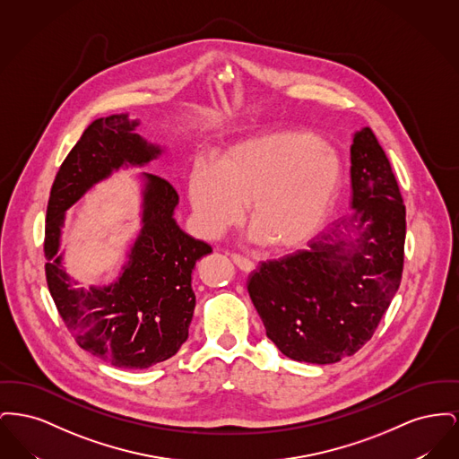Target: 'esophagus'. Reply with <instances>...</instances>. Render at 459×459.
<instances>
[{
	"mask_svg": "<svg viewBox=\"0 0 459 459\" xmlns=\"http://www.w3.org/2000/svg\"><path fill=\"white\" fill-rule=\"evenodd\" d=\"M232 260H234V263L239 266L242 272H246V273H251V272L255 270V263L251 262V260H247V258H244V256L232 255Z\"/></svg>",
	"mask_w": 459,
	"mask_h": 459,
	"instance_id": "1",
	"label": "esophagus"
}]
</instances>
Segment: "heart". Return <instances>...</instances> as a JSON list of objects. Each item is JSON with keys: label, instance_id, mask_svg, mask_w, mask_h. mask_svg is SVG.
Wrapping results in <instances>:
<instances>
[{"label": "heart", "instance_id": "obj_1", "mask_svg": "<svg viewBox=\"0 0 459 459\" xmlns=\"http://www.w3.org/2000/svg\"><path fill=\"white\" fill-rule=\"evenodd\" d=\"M342 186L337 150L303 131H273L230 144L215 163L197 161L187 196L206 239L239 223L247 204L249 239L292 251L325 225Z\"/></svg>", "mask_w": 459, "mask_h": 459}]
</instances>
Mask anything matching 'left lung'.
<instances>
[{
  "label": "left lung",
  "mask_w": 459,
  "mask_h": 459,
  "mask_svg": "<svg viewBox=\"0 0 459 459\" xmlns=\"http://www.w3.org/2000/svg\"><path fill=\"white\" fill-rule=\"evenodd\" d=\"M351 193L350 217L263 263L247 285L266 337L294 361L330 365L361 350L401 284L406 208L370 127L352 134Z\"/></svg>",
  "instance_id": "8db88e82"
}]
</instances>
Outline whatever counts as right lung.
<instances>
[{"instance_id": "add662e5", "label": "right lung", "mask_w": 459, "mask_h": 459, "mask_svg": "<svg viewBox=\"0 0 459 459\" xmlns=\"http://www.w3.org/2000/svg\"><path fill=\"white\" fill-rule=\"evenodd\" d=\"M129 113L94 120L62 163L46 212V281L66 328L82 350L117 368L143 370L172 358L187 341L196 296L193 270L212 247L175 220L178 195L158 175H135L141 227L109 284L79 287L66 273L62 236L66 210L120 170L144 169L165 146L150 143Z\"/></svg>"}]
</instances>
